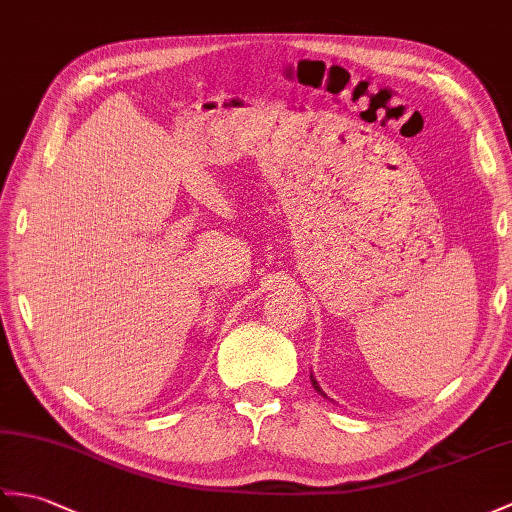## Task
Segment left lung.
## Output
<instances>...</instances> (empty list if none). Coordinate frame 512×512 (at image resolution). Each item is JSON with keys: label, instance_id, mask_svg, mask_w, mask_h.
Listing matches in <instances>:
<instances>
[{"label": "left lung", "instance_id": "left-lung-1", "mask_svg": "<svg viewBox=\"0 0 512 512\" xmlns=\"http://www.w3.org/2000/svg\"><path fill=\"white\" fill-rule=\"evenodd\" d=\"M310 379H312V386H314V388H316V390L320 392V395H323V397H325V392H323V388H320V386H318V382H316V377H314V375H310Z\"/></svg>", "mask_w": 512, "mask_h": 512}]
</instances>
